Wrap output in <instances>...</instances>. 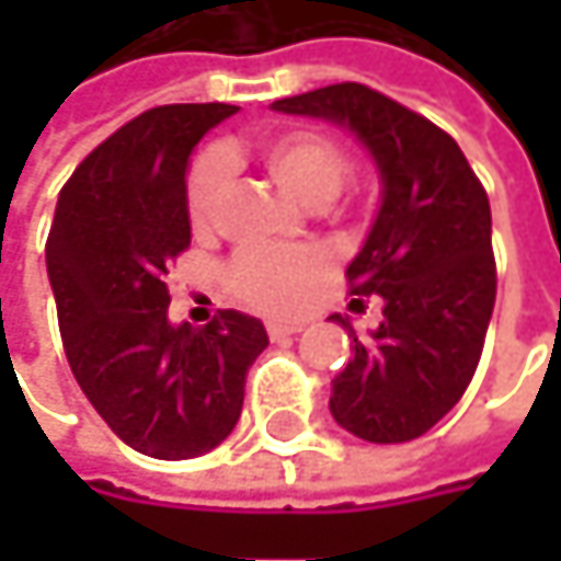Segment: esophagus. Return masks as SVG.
Here are the masks:
<instances>
[{
    "label": "esophagus",
    "mask_w": 561,
    "mask_h": 561,
    "mask_svg": "<svg viewBox=\"0 0 561 561\" xmlns=\"http://www.w3.org/2000/svg\"><path fill=\"white\" fill-rule=\"evenodd\" d=\"M298 331H301L298 321H273V324H270V337H273V341L288 337V334H298Z\"/></svg>",
    "instance_id": "34e87169"
}]
</instances>
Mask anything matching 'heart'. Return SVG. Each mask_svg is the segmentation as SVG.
<instances>
[{
    "label": "heart",
    "mask_w": 561,
    "mask_h": 561,
    "mask_svg": "<svg viewBox=\"0 0 561 561\" xmlns=\"http://www.w3.org/2000/svg\"><path fill=\"white\" fill-rule=\"evenodd\" d=\"M260 159L270 178L301 207L328 204L341 191L351 171L344 146L314 129H291L263 142ZM227 191H230V156L227 152L204 156L187 181V217L197 233L214 227ZM321 273H324V256L318 250H263V253L237 256L227 270V282L240 301L260 311H288L301 301V295L314 285Z\"/></svg>",
    "instance_id": "heart-1"
}]
</instances>
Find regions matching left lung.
Here are the masks:
<instances>
[{"instance_id":"left-lung-1","label":"left lung","mask_w":561,"mask_h":561,"mask_svg":"<svg viewBox=\"0 0 561 561\" xmlns=\"http://www.w3.org/2000/svg\"><path fill=\"white\" fill-rule=\"evenodd\" d=\"M276 113L347 129L380 174V210L347 266L351 295H377L383 321L354 341L331 380V415L364 442L425 435L468 390L494 314L491 204L458 142L364 83H331ZM360 301V298H354Z\"/></svg>"}]
</instances>
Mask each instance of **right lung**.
I'll use <instances>...</instances> for the list:
<instances>
[{
  "label": "right lung",
  "instance_id": "right-lung-1",
  "mask_svg": "<svg viewBox=\"0 0 561 561\" xmlns=\"http://www.w3.org/2000/svg\"><path fill=\"white\" fill-rule=\"evenodd\" d=\"M233 113L174 103L116 129L60 187L45 250L73 380L129 448L162 461L207 455L233 432L270 344L263 321L233 308L207 328L169 318L165 273L191 243V152Z\"/></svg>",
  "mask_w": 561,
  "mask_h": 561
}]
</instances>
